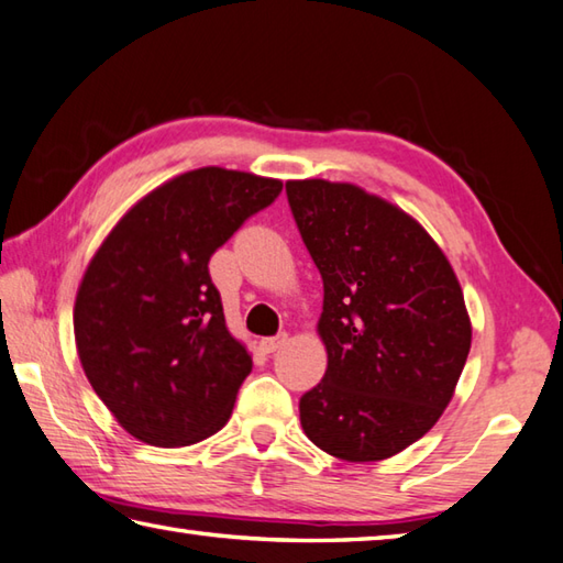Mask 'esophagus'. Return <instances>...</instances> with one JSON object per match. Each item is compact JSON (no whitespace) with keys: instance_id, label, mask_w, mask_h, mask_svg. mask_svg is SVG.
<instances>
[{"instance_id":"34e87169","label":"esophagus","mask_w":563,"mask_h":563,"mask_svg":"<svg viewBox=\"0 0 563 563\" xmlns=\"http://www.w3.org/2000/svg\"><path fill=\"white\" fill-rule=\"evenodd\" d=\"M286 340H289V335H286V332H277V335H272V338H262L260 340V347H262V352L272 354V352H277L279 347H284Z\"/></svg>"}]
</instances>
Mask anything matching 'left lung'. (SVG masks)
Returning <instances> with one entry per match:
<instances>
[{
  "label": "left lung",
  "instance_id": "8db88e82",
  "mask_svg": "<svg viewBox=\"0 0 563 563\" xmlns=\"http://www.w3.org/2000/svg\"><path fill=\"white\" fill-rule=\"evenodd\" d=\"M323 279V382L298 400L306 438L345 462L418 442L452 400L472 347L464 294L434 240L352 185L286 181Z\"/></svg>",
  "mask_w": 563,
  "mask_h": 563
}]
</instances>
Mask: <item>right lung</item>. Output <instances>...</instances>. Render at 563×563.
<instances>
[{
    "label": "right lung",
    "instance_id": "obj_1",
    "mask_svg": "<svg viewBox=\"0 0 563 563\" xmlns=\"http://www.w3.org/2000/svg\"><path fill=\"white\" fill-rule=\"evenodd\" d=\"M282 194V181L201 167L157 187L113 228L75 301L91 388L133 438L194 444L221 430L247 350L228 332L213 252Z\"/></svg>",
    "mask_w": 563,
    "mask_h": 563
}]
</instances>
